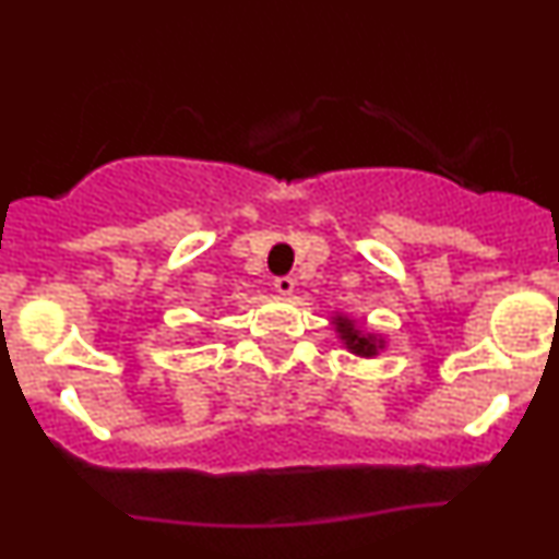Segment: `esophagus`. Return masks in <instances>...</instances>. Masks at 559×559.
Masks as SVG:
<instances>
[{
  "mask_svg": "<svg viewBox=\"0 0 559 559\" xmlns=\"http://www.w3.org/2000/svg\"><path fill=\"white\" fill-rule=\"evenodd\" d=\"M273 286H275V292L281 294V297H288V294L294 292V286H297V281H294L292 275H278V278L273 281Z\"/></svg>",
  "mask_w": 559,
  "mask_h": 559,
  "instance_id": "esophagus-1",
  "label": "esophagus"
}]
</instances>
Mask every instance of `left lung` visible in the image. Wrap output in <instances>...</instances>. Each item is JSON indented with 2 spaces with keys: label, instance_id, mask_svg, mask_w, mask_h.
Instances as JSON below:
<instances>
[{
  "label": "left lung",
  "instance_id": "1",
  "mask_svg": "<svg viewBox=\"0 0 559 559\" xmlns=\"http://www.w3.org/2000/svg\"><path fill=\"white\" fill-rule=\"evenodd\" d=\"M333 325H336L338 338H342V344L352 352V355L376 357L378 352L386 349V338H383L381 333L360 329V325H357L352 318L338 316V312H336V318H333Z\"/></svg>",
  "mask_w": 559,
  "mask_h": 559
}]
</instances>
